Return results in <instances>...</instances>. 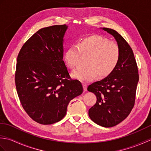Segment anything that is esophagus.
<instances>
[{
	"instance_id": "esophagus-1",
	"label": "esophagus",
	"mask_w": 151,
	"mask_h": 151,
	"mask_svg": "<svg viewBox=\"0 0 151 151\" xmlns=\"http://www.w3.org/2000/svg\"><path fill=\"white\" fill-rule=\"evenodd\" d=\"M83 87H84V91H87V84H83Z\"/></svg>"
}]
</instances>
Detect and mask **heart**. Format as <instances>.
Returning a JSON list of instances; mask_svg holds the SVG:
<instances>
[{"label": "heart", "instance_id": "heart-1", "mask_svg": "<svg viewBox=\"0 0 151 151\" xmlns=\"http://www.w3.org/2000/svg\"><path fill=\"white\" fill-rule=\"evenodd\" d=\"M82 56H88L86 68L73 74V77L82 82H89L98 76L104 78L114 72L120 60V49L117 43L99 35L82 38L76 46H70L64 53V61L71 70L77 68Z\"/></svg>", "mask_w": 151, "mask_h": 151}]
</instances>
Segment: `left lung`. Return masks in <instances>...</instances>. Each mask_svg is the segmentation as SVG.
Masks as SVG:
<instances>
[{"label": "left lung", "instance_id": "obj_1", "mask_svg": "<svg viewBox=\"0 0 151 151\" xmlns=\"http://www.w3.org/2000/svg\"><path fill=\"white\" fill-rule=\"evenodd\" d=\"M102 29L116 40L120 49V60L110 75L88 87V90L97 97V102L88 114L100 126L112 127L126 119L134 108L139 74L132 49L127 41L117 31L108 28Z\"/></svg>", "mask_w": 151, "mask_h": 151}]
</instances>
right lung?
<instances>
[{
  "instance_id": "right-lung-1",
  "label": "right lung",
  "mask_w": 151,
  "mask_h": 151,
  "mask_svg": "<svg viewBox=\"0 0 151 151\" xmlns=\"http://www.w3.org/2000/svg\"><path fill=\"white\" fill-rule=\"evenodd\" d=\"M65 24L43 28L22 45L17 56L15 86L22 108L41 124L65 117L70 100L82 93L78 80L69 74L63 57Z\"/></svg>"
}]
</instances>
